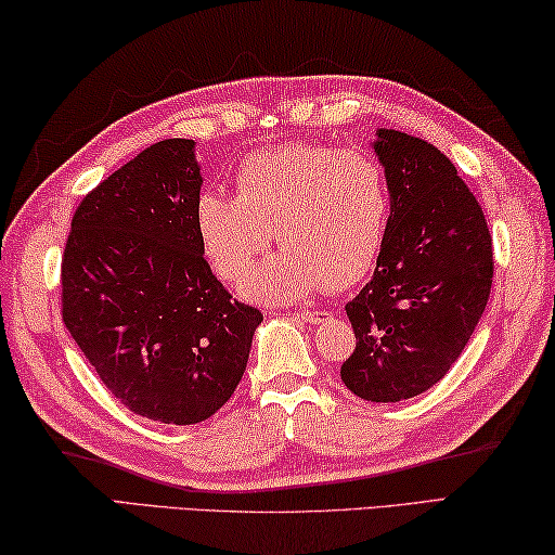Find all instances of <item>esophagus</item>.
Returning a JSON list of instances; mask_svg holds the SVG:
<instances>
[{"label": "esophagus", "mask_w": 555, "mask_h": 555, "mask_svg": "<svg viewBox=\"0 0 555 555\" xmlns=\"http://www.w3.org/2000/svg\"><path fill=\"white\" fill-rule=\"evenodd\" d=\"M332 314L328 312H317V309H305V312H297V319H302V322L307 324H319L324 322V319H328Z\"/></svg>", "instance_id": "1"}]
</instances>
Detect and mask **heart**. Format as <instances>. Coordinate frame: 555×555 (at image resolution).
Returning <instances> with one entry per match:
<instances>
[{
  "label": "heart",
  "instance_id": "b5f03b06",
  "mask_svg": "<svg viewBox=\"0 0 555 555\" xmlns=\"http://www.w3.org/2000/svg\"><path fill=\"white\" fill-rule=\"evenodd\" d=\"M238 197L207 190L197 202L199 243L227 283L280 243L246 285L256 302H295L326 285L353 287L375 268L390 227L392 190L367 151L293 143L248 155L236 170Z\"/></svg>",
  "mask_w": 555,
  "mask_h": 555
}]
</instances>
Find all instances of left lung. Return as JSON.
<instances>
[{"label":"left lung","mask_w":555,"mask_h":555,"mask_svg":"<svg viewBox=\"0 0 555 555\" xmlns=\"http://www.w3.org/2000/svg\"><path fill=\"white\" fill-rule=\"evenodd\" d=\"M373 149L392 214L371 283L346 305L356 351L341 380L361 400L402 402L439 383L470 341L492 287V236L436 145L377 129Z\"/></svg>","instance_id":"8db88e82"}]
</instances>
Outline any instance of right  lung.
Here are the masks:
<instances>
[{
  "label": "right lung",
  "mask_w": 555,
  "mask_h": 555,
  "mask_svg": "<svg viewBox=\"0 0 555 555\" xmlns=\"http://www.w3.org/2000/svg\"><path fill=\"white\" fill-rule=\"evenodd\" d=\"M194 141L121 165L75 209L63 253V322L126 410L197 424L246 371L262 314L231 299L202 256Z\"/></svg>",
  "instance_id": "right-lung-1"
}]
</instances>
